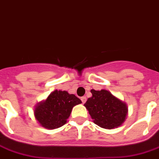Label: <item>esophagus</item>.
I'll return each instance as SVG.
<instances>
[{
	"instance_id": "34e87169",
	"label": "esophagus",
	"mask_w": 159,
	"mask_h": 159,
	"mask_svg": "<svg viewBox=\"0 0 159 159\" xmlns=\"http://www.w3.org/2000/svg\"><path fill=\"white\" fill-rule=\"evenodd\" d=\"M81 100H82V104H85L86 101V96H82V98H81Z\"/></svg>"
}]
</instances>
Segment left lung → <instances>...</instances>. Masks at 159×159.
Instances as JSON below:
<instances>
[{
    "label": "left lung",
    "mask_w": 159,
    "mask_h": 159,
    "mask_svg": "<svg viewBox=\"0 0 159 159\" xmlns=\"http://www.w3.org/2000/svg\"><path fill=\"white\" fill-rule=\"evenodd\" d=\"M92 96L85 103L94 123L102 128L113 129L121 126L126 120L128 108L126 103L106 90L91 91Z\"/></svg>",
    "instance_id": "left-lung-1"
}]
</instances>
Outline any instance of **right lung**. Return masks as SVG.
Wrapping results in <instances>:
<instances>
[{
  "instance_id": "add662e5",
  "label": "right lung",
  "mask_w": 159,
  "mask_h": 159,
  "mask_svg": "<svg viewBox=\"0 0 159 159\" xmlns=\"http://www.w3.org/2000/svg\"><path fill=\"white\" fill-rule=\"evenodd\" d=\"M81 103L75 95L55 90L35 107V118L45 128H58L66 123L73 107Z\"/></svg>"
}]
</instances>
